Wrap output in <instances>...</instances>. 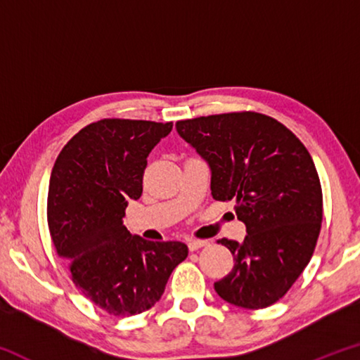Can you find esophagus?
Returning <instances> with one entry per match:
<instances>
[{
    "label": "esophagus",
    "mask_w": 360,
    "mask_h": 360,
    "mask_svg": "<svg viewBox=\"0 0 360 360\" xmlns=\"http://www.w3.org/2000/svg\"><path fill=\"white\" fill-rule=\"evenodd\" d=\"M187 246H188V249H191V251H197V249H200V248L208 246V241H206V240H188Z\"/></svg>",
    "instance_id": "1"
}]
</instances>
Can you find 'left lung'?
I'll use <instances>...</instances> for the list:
<instances>
[{"mask_svg":"<svg viewBox=\"0 0 360 360\" xmlns=\"http://www.w3.org/2000/svg\"><path fill=\"white\" fill-rule=\"evenodd\" d=\"M211 168V195L233 200L245 241L222 238L233 270L214 283L235 307L260 309L285 295L311 260L322 222V188L307 148L270 115L241 111L176 122Z\"/></svg>","mask_w":360,"mask_h":360,"instance_id":"8db88e82","label":"left lung"}]
</instances>
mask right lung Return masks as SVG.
Returning <instances> with one entry per match:
<instances>
[{"mask_svg": "<svg viewBox=\"0 0 360 360\" xmlns=\"http://www.w3.org/2000/svg\"><path fill=\"white\" fill-rule=\"evenodd\" d=\"M173 122L101 119L76 133L52 168L47 224L72 283L119 318L154 307L172 271L187 257L179 241H149L122 222L129 200L143 193L154 146Z\"/></svg>", "mask_w": 360, "mask_h": 360, "instance_id": "right-lung-1", "label": "right lung"}]
</instances>
